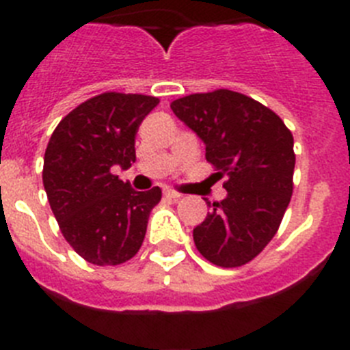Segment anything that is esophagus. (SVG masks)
Masks as SVG:
<instances>
[{
  "label": "esophagus",
  "mask_w": 350,
  "mask_h": 350,
  "mask_svg": "<svg viewBox=\"0 0 350 350\" xmlns=\"http://www.w3.org/2000/svg\"><path fill=\"white\" fill-rule=\"evenodd\" d=\"M165 196L170 198V200H178V198L182 196L180 193H177V191H172V189H166L165 191Z\"/></svg>",
  "instance_id": "esophagus-1"
}]
</instances>
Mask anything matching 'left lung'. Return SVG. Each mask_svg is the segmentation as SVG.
Returning <instances> with one entry per match:
<instances>
[{"label":"left lung","instance_id":"8db88e82","mask_svg":"<svg viewBox=\"0 0 350 350\" xmlns=\"http://www.w3.org/2000/svg\"><path fill=\"white\" fill-rule=\"evenodd\" d=\"M173 113L205 144L228 196L193 231L206 261L247 265L270 243L293 194V135L273 110L242 92L217 89L173 101Z\"/></svg>","mask_w":350,"mask_h":350}]
</instances>
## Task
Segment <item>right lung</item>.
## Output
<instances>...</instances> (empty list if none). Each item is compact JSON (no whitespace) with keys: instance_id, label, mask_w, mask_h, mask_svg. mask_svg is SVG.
Listing matches in <instances>:
<instances>
[{"instance_id":"1","label":"right lung","mask_w":350,"mask_h":350,"mask_svg":"<svg viewBox=\"0 0 350 350\" xmlns=\"http://www.w3.org/2000/svg\"><path fill=\"white\" fill-rule=\"evenodd\" d=\"M159 98L103 92L61 119L43 157V187L59 230L77 254L116 267L140 250L161 189L138 193L113 175L135 163V137Z\"/></svg>"}]
</instances>
